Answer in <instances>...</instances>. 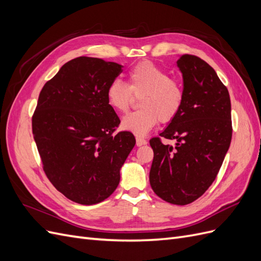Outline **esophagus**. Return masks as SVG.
I'll return each mask as SVG.
<instances>
[{
    "label": "esophagus",
    "mask_w": 261,
    "mask_h": 261,
    "mask_svg": "<svg viewBox=\"0 0 261 261\" xmlns=\"http://www.w3.org/2000/svg\"><path fill=\"white\" fill-rule=\"evenodd\" d=\"M147 144V140L146 139H144V138H141V137H136V145L138 146V147H140V146H143V145H146Z\"/></svg>",
    "instance_id": "34e87169"
}]
</instances>
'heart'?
<instances>
[{
    "label": "heart",
    "mask_w": 261,
    "mask_h": 261,
    "mask_svg": "<svg viewBox=\"0 0 261 261\" xmlns=\"http://www.w3.org/2000/svg\"><path fill=\"white\" fill-rule=\"evenodd\" d=\"M128 84L115 80L108 86L107 101L117 113H125L140 97V110L126 115L121 126L124 130L145 136L161 121L169 123L183 105L184 92L180 85L152 62H141L127 75Z\"/></svg>",
    "instance_id": "b5f03b06"
}]
</instances>
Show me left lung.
Returning <instances> with one entry per match:
<instances>
[{
  "mask_svg": "<svg viewBox=\"0 0 261 261\" xmlns=\"http://www.w3.org/2000/svg\"><path fill=\"white\" fill-rule=\"evenodd\" d=\"M176 63L183 76V105L160 134L176 144L150 139L153 161L149 180L160 198L184 206L203 195L223 163L232 139L231 100L207 62L184 54Z\"/></svg>",
  "mask_w": 261,
  "mask_h": 261,
  "instance_id": "1",
  "label": "left lung"
}]
</instances>
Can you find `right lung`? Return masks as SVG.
Returning a JSON list of instances; mask_svg holds the SVG:
<instances>
[{
	"label": "right lung",
	"mask_w": 261,
	"mask_h": 261,
	"mask_svg": "<svg viewBox=\"0 0 261 261\" xmlns=\"http://www.w3.org/2000/svg\"><path fill=\"white\" fill-rule=\"evenodd\" d=\"M122 65L80 57L63 65L39 94L33 134L53 186L81 204L99 203L120 183V170L136 144L129 132L113 135L120 118L107 89Z\"/></svg>",
	"instance_id": "add662e5"
}]
</instances>
